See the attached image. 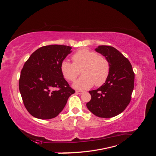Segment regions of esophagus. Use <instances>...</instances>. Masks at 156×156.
<instances>
[{
  "instance_id": "esophagus-1",
  "label": "esophagus",
  "mask_w": 156,
  "mask_h": 156,
  "mask_svg": "<svg viewBox=\"0 0 156 156\" xmlns=\"http://www.w3.org/2000/svg\"><path fill=\"white\" fill-rule=\"evenodd\" d=\"M83 91H80V90H77V91H76V94H82L83 93Z\"/></svg>"
}]
</instances>
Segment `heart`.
I'll return each mask as SVG.
<instances>
[{
	"label": "heart",
	"mask_w": 156,
	"mask_h": 156,
	"mask_svg": "<svg viewBox=\"0 0 156 156\" xmlns=\"http://www.w3.org/2000/svg\"><path fill=\"white\" fill-rule=\"evenodd\" d=\"M73 62L64 60L60 71L67 80L73 82L82 70L83 76L76 80L73 87L78 89L91 88L103 84L109 77L110 62L106 57L88 49H82L72 56Z\"/></svg>",
	"instance_id": "b5f03b06"
}]
</instances>
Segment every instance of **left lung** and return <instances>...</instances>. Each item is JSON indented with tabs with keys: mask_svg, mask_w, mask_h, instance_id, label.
<instances>
[{
	"mask_svg": "<svg viewBox=\"0 0 156 156\" xmlns=\"http://www.w3.org/2000/svg\"><path fill=\"white\" fill-rule=\"evenodd\" d=\"M95 50L109 60L110 73L103 85L89 91L91 99L87 107L98 117L112 118L130 102L135 74L129 60L114 47L100 45Z\"/></svg>",
	"mask_w": 156,
	"mask_h": 156,
	"instance_id": "left-lung-1",
	"label": "left lung"
}]
</instances>
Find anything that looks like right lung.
Masks as SVG:
<instances>
[{
  "label": "right lung",
  "instance_id": "obj_1",
  "mask_svg": "<svg viewBox=\"0 0 156 156\" xmlns=\"http://www.w3.org/2000/svg\"><path fill=\"white\" fill-rule=\"evenodd\" d=\"M72 47L51 44L36 50L20 72L19 90L30 114L39 119L54 118L59 114L75 91L60 71V64Z\"/></svg>",
  "mask_w": 156,
  "mask_h": 156
}]
</instances>
